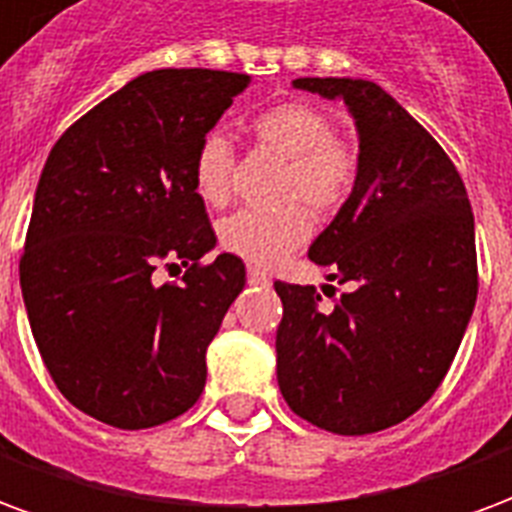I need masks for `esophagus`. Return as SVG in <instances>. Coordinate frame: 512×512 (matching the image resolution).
Wrapping results in <instances>:
<instances>
[{"label":"esophagus","instance_id":"obj_1","mask_svg":"<svg viewBox=\"0 0 512 512\" xmlns=\"http://www.w3.org/2000/svg\"><path fill=\"white\" fill-rule=\"evenodd\" d=\"M246 279H249L252 285H268V282H271V277H268L266 271H260V268L255 266L246 268Z\"/></svg>","mask_w":512,"mask_h":512}]
</instances>
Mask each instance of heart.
<instances>
[{"label": "heart", "mask_w": 512, "mask_h": 512, "mask_svg": "<svg viewBox=\"0 0 512 512\" xmlns=\"http://www.w3.org/2000/svg\"><path fill=\"white\" fill-rule=\"evenodd\" d=\"M249 134L260 150L285 158L279 172L277 211H235L216 224L219 246L257 266H274L296 252L312 233L305 204L318 216L340 211L359 178V147L334 131L332 117L307 101H282L252 117ZM235 156L222 134H205L191 158L194 194L222 208L233 194ZM304 201L303 206L300 202Z\"/></svg>", "instance_id": "b5f03b06"}]
</instances>
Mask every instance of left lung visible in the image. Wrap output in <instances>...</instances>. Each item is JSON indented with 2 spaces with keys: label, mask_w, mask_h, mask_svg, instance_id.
Segmentation results:
<instances>
[{
  "label": "left lung",
  "mask_w": 512,
  "mask_h": 512,
  "mask_svg": "<svg viewBox=\"0 0 512 512\" xmlns=\"http://www.w3.org/2000/svg\"><path fill=\"white\" fill-rule=\"evenodd\" d=\"M293 87L340 95L356 117L359 178L310 246L354 290L326 310L315 285L274 282L279 392L315 428L365 436L425 406L458 354L477 301L472 202L444 147L378 84Z\"/></svg>",
  "instance_id": "8db88e82"
}]
</instances>
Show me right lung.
I'll return each instance as SVG.
<instances>
[{"instance_id":"1","label":"right lung","mask_w":512,"mask_h":512,"mask_svg":"<svg viewBox=\"0 0 512 512\" xmlns=\"http://www.w3.org/2000/svg\"><path fill=\"white\" fill-rule=\"evenodd\" d=\"M249 82L142 73L79 117L40 172L18 263L29 326L57 389L104 425L156 428L205 389V351L246 268L227 252L202 263L216 235L191 158ZM178 265V283L152 279Z\"/></svg>"}]
</instances>
